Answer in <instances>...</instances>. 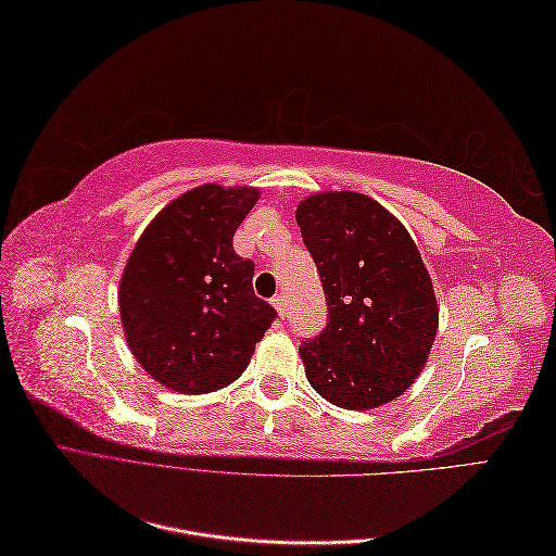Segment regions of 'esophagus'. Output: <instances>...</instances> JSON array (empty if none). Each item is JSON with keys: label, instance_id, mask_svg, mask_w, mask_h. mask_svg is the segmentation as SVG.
Segmentation results:
<instances>
[{"label": "esophagus", "instance_id": "esophagus-1", "mask_svg": "<svg viewBox=\"0 0 556 556\" xmlns=\"http://www.w3.org/2000/svg\"><path fill=\"white\" fill-rule=\"evenodd\" d=\"M271 304H274V308L278 311V315H280V317H285V313H288V304H285V296H282V294L274 296V299H271Z\"/></svg>", "mask_w": 556, "mask_h": 556}]
</instances>
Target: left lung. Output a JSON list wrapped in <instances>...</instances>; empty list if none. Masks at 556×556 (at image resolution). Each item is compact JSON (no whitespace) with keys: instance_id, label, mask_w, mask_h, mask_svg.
Listing matches in <instances>:
<instances>
[{"instance_id":"8db88e82","label":"left lung","mask_w":556,"mask_h":556,"mask_svg":"<svg viewBox=\"0 0 556 556\" xmlns=\"http://www.w3.org/2000/svg\"><path fill=\"white\" fill-rule=\"evenodd\" d=\"M296 225L317 264L327 327L299 355L313 390L345 410H371L422 374L439 301L408 229L359 192L299 201Z\"/></svg>"}]
</instances>
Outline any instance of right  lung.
Instances as JSON below:
<instances>
[{"mask_svg": "<svg viewBox=\"0 0 556 556\" xmlns=\"http://www.w3.org/2000/svg\"><path fill=\"white\" fill-rule=\"evenodd\" d=\"M260 190L206 182L166 204L125 264V339L143 371L180 394L237 380L276 311L252 292L255 264L231 241Z\"/></svg>", "mask_w": 556, "mask_h": 556, "instance_id": "obj_1", "label": "right lung"}]
</instances>
